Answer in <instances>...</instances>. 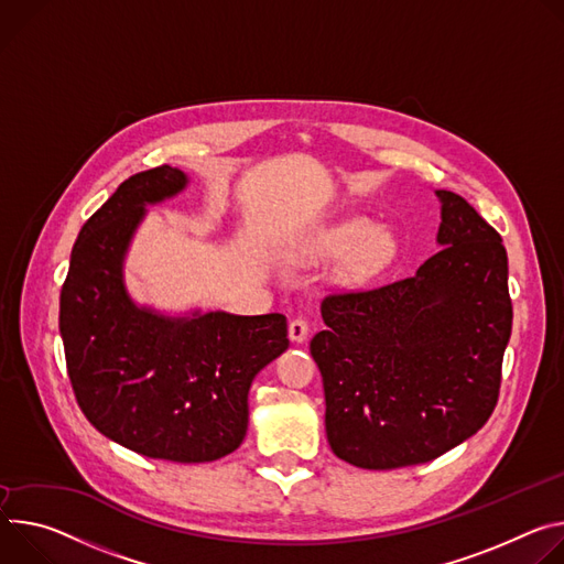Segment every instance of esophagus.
Masks as SVG:
<instances>
[{
  "instance_id": "34e87169",
  "label": "esophagus",
  "mask_w": 564,
  "mask_h": 564,
  "mask_svg": "<svg viewBox=\"0 0 564 564\" xmlns=\"http://www.w3.org/2000/svg\"><path fill=\"white\" fill-rule=\"evenodd\" d=\"M289 338L293 340V343H304L306 338H308V323L306 321H302V318H295V321H291V325H289Z\"/></svg>"
}]
</instances>
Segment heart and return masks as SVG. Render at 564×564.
Segmentation results:
<instances>
[{
  "label": "heart",
  "mask_w": 564,
  "mask_h": 564,
  "mask_svg": "<svg viewBox=\"0 0 564 564\" xmlns=\"http://www.w3.org/2000/svg\"><path fill=\"white\" fill-rule=\"evenodd\" d=\"M397 250V235L388 226L371 228L369 219L351 217L308 235L302 246V256L306 260L347 256L338 271V280L343 284H362L386 271L394 262Z\"/></svg>",
  "instance_id": "1"
}]
</instances>
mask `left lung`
Here are the masks:
<instances>
[{
	"mask_svg": "<svg viewBox=\"0 0 564 564\" xmlns=\"http://www.w3.org/2000/svg\"><path fill=\"white\" fill-rule=\"evenodd\" d=\"M440 253L408 280L329 295L311 340L325 386L327 442L343 462L390 470L432 462L490 416L511 338L502 237L451 191Z\"/></svg>",
	"mask_w": 564,
	"mask_h": 564,
	"instance_id": "obj_1",
	"label": "left lung"
}]
</instances>
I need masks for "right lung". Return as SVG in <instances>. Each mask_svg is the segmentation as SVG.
<instances>
[{"mask_svg":"<svg viewBox=\"0 0 564 564\" xmlns=\"http://www.w3.org/2000/svg\"><path fill=\"white\" fill-rule=\"evenodd\" d=\"M191 185L178 167L130 176L83 226L59 293V336L80 410L107 440L152 459L215 462L248 430V390L289 349L282 314L139 304L124 260L150 206Z\"/></svg>","mask_w":564,"mask_h":564,"instance_id":"1","label":"right lung"}]
</instances>
